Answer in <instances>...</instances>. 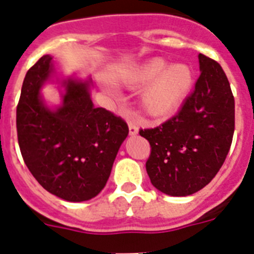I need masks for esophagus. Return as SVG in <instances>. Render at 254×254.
<instances>
[{
  "label": "esophagus",
  "mask_w": 254,
  "mask_h": 254,
  "mask_svg": "<svg viewBox=\"0 0 254 254\" xmlns=\"http://www.w3.org/2000/svg\"><path fill=\"white\" fill-rule=\"evenodd\" d=\"M138 131H139V129H138V127H136L135 123L130 122L129 123V134L130 135H136V134H138Z\"/></svg>",
  "instance_id": "esophagus-1"
}]
</instances>
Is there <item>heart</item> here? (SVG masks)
<instances>
[{"mask_svg": "<svg viewBox=\"0 0 254 254\" xmlns=\"http://www.w3.org/2000/svg\"><path fill=\"white\" fill-rule=\"evenodd\" d=\"M144 88L141 110L148 118L162 120L172 115L191 91L193 73L187 64L168 65L164 59L152 58L130 69L124 77L129 88Z\"/></svg>", "mask_w": 254, "mask_h": 254, "instance_id": "1", "label": "heart"}]
</instances>
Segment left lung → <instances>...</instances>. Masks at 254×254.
I'll list each match as a JSON object with an SVG mask.
<instances>
[{
	"instance_id": "8db88e82",
	"label": "left lung",
	"mask_w": 254,
	"mask_h": 254,
	"mask_svg": "<svg viewBox=\"0 0 254 254\" xmlns=\"http://www.w3.org/2000/svg\"><path fill=\"white\" fill-rule=\"evenodd\" d=\"M200 77L177 115L140 129L150 144L145 163L153 186L170 196L204 189L223 166L234 134V97L218 62L198 54Z\"/></svg>"
}]
</instances>
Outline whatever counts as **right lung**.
<instances>
[{"instance_id":"add662e5","label":"right lung","mask_w":254,"mask_h":254,"mask_svg":"<svg viewBox=\"0 0 254 254\" xmlns=\"http://www.w3.org/2000/svg\"><path fill=\"white\" fill-rule=\"evenodd\" d=\"M52 61L42 57L25 76L16 109L17 139L36 181L63 200L81 202L101 192L129 127L120 116L93 106L91 78L63 79L62 104L49 109L42 88L56 74Z\"/></svg>"}]
</instances>
